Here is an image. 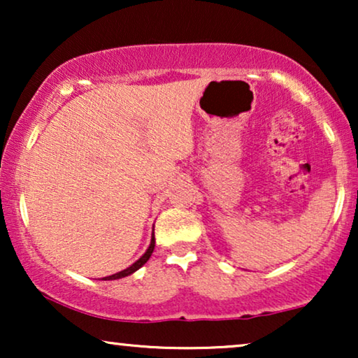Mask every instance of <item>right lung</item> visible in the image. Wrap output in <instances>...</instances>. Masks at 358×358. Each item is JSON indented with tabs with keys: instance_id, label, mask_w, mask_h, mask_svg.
Returning a JSON list of instances; mask_svg holds the SVG:
<instances>
[{
	"instance_id": "obj_1",
	"label": "right lung",
	"mask_w": 358,
	"mask_h": 358,
	"mask_svg": "<svg viewBox=\"0 0 358 358\" xmlns=\"http://www.w3.org/2000/svg\"><path fill=\"white\" fill-rule=\"evenodd\" d=\"M153 249H155V234H153V238H151L150 248L146 249V252L143 254V256H141V257L138 259V261H136L135 264H131L130 267H127L125 271H120V272H117V273H114V275L104 277V278H102V280H117V278L127 277V275H130V273L136 272V271H138V268H140L141 266H143V264H146V261H148V259L151 257V254H153Z\"/></svg>"
}]
</instances>
